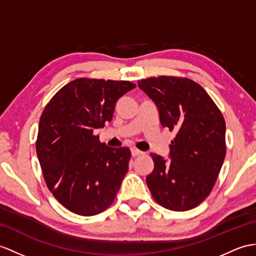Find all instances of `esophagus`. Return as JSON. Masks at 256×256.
<instances>
[{
	"instance_id": "esophagus-1",
	"label": "esophagus",
	"mask_w": 256,
	"mask_h": 256,
	"mask_svg": "<svg viewBox=\"0 0 256 256\" xmlns=\"http://www.w3.org/2000/svg\"><path fill=\"white\" fill-rule=\"evenodd\" d=\"M132 156H139V155L143 154V152L140 151V150H138V148H132Z\"/></svg>"
}]
</instances>
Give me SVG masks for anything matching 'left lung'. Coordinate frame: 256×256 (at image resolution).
<instances>
[{
	"label": "left lung",
	"mask_w": 256,
	"mask_h": 256,
	"mask_svg": "<svg viewBox=\"0 0 256 256\" xmlns=\"http://www.w3.org/2000/svg\"><path fill=\"white\" fill-rule=\"evenodd\" d=\"M160 112L163 127L174 132L170 158L151 153L146 177L153 198L170 210L198 206L214 188L226 156V122L212 98L189 78L160 76L138 81Z\"/></svg>",
	"instance_id": "obj_1"
}]
</instances>
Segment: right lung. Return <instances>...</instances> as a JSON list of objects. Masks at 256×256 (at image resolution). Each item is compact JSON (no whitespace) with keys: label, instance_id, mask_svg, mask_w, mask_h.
<instances>
[{"label":"right lung","instance_id":"obj_1","mask_svg":"<svg viewBox=\"0 0 256 256\" xmlns=\"http://www.w3.org/2000/svg\"><path fill=\"white\" fill-rule=\"evenodd\" d=\"M134 88L126 80L78 78L42 112L36 151L43 177L56 200L74 214H100L115 200L132 153L101 143L93 132L112 120L117 100Z\"/></svg>","mask_w":256,"mask_h":256}]
</instances>
